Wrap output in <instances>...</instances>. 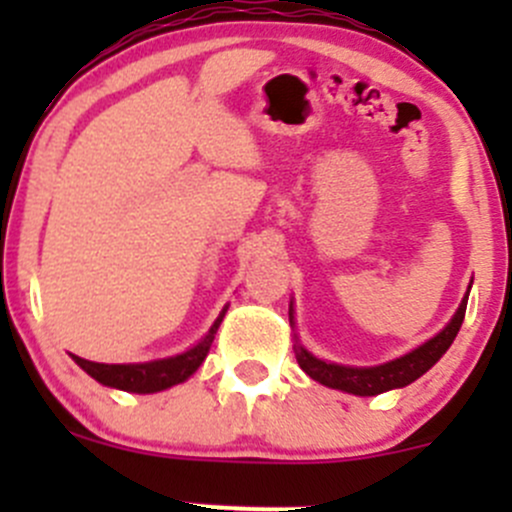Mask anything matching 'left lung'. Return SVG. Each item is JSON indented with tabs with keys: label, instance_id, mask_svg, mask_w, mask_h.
<instances>
[{
	"label": "left lung",
	"instance_id": "8db88e82",
	"mask_svg": "<svg viewBox=\"0 0 512 512\" xmlns=\"http://www.w3.org/2000/svg\"><path fill=\"white\" fill-rule=\"evenodd\" d=\"M466 304L468 294L463 297L461 307L453 314L451 322L446 324V329L436 334L433 339H428L426 344L414 349V352L399 356L394 361H386L379 366H342V364H329V361L317 359L307 352V349L299 344V339L294 337V354H297V364L302 366L304 374L312 376L319 384L329 386V389L347 391L354 396H376L384 394V391L401 389V386H409L411 381H416L418 376L426 374L443 354L448 352V347L456 339L458 329H461L463 317H466ZM292 304H289V324H294L292 317Z\"/></svg>",
	"mask_w": 512,
	"mask_h": 512
}]
</instances>
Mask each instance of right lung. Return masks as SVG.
<instances>
[{
	"mask_svg": "<svg viewBox=\"0 0 512 512\" xmlns=\"http://www.w3.org/2000/svg\"><path fill=\"white\" fill-rule=\"evenodd\" d=\"M227 307L220 312V317L215 319L210 332L195 344L188 352L178 356H168V359L158 361H146V364H98V361L81 359V356L71 354V359L91 376L98 384L111 386V389L131 391V394H156V391L170 389L175 384H183L185 379L198 371V366L203 364L205 356L210 352V344H213L215 334H218L220 322H223Z\"/></svg>",
	"mask_w": 512,
	"mask_h": 512,
	"instance_id": "right-lung-1",
	"label": "right lung"
}]
</instances>
